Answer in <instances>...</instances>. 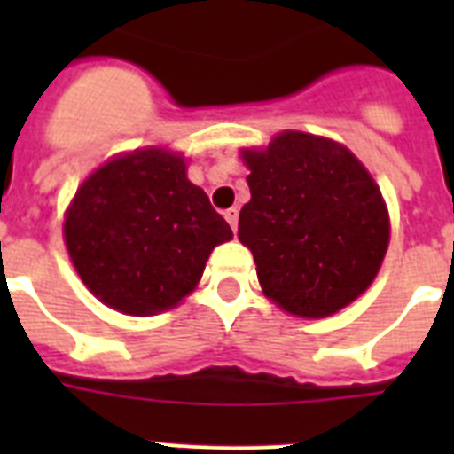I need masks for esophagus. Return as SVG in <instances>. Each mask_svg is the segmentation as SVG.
Listing matches in <instances>:
<instances>
[{
	"mask_svg": "<svg viewBox=\"0 0 454 454\" xmlns=\"http://www.w3.org/2000/svg\"><path fill=\"white\" fill-rule=\"evenodd\" d=\"M224 220L230 223L231 230H234V231L239 230V208H236V207L227 208V211H224Z\"/></svg>",
	"mask_w": 454,
	"mask_h": 454,
	"instance_id": "1",
	"label": "esophagus"
}]
</instances>
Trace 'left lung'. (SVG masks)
<instances>
[{"label":"left lung","mask_w":454,"mask_h":454,"mask_svg":"<svg viewBox=\"0 0 454 454\" xmlns=\"http://www.w3.org/2000/svg\"><path fill=\"white\" fill-rule=\"evenodd\" d=\"M252 200L239 239L263 293L304 318L336 314L368 288L388 246L382 192L334 140L284 131L268 150H243Z\"/></svg>","instance_id":"left-lung-1"}]
</instances>
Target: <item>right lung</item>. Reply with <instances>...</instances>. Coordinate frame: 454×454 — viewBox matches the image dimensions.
Here are the masks:
<instances>
[{
  "label": "right lung",
  "instance_id": "1",
  "mask_svg": "<svg viewBox=\"0 0 454 454\" xmlns=\"http://www.w3.org/2000/svg\"><path fill=\"white\" fill-rule=\"evenodd\" d=\"M70 259L104 304L150 316L195 288L215 246L231 239L177 154L143 150L95 170L67 208Z\"/></svg>",
  "mask_w": 454,
  "mask_h": 454
}]
</instances>
